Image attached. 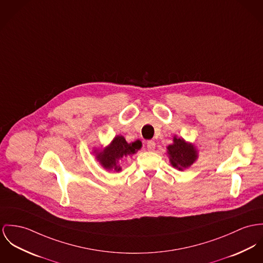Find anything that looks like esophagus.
I'll list each match as a JSON object with an SVG mask.
<instances>
[{
  "label": "esophagus",
  "instance_id": "obj_1",
  "mask_svg": "<svg viewBox=\"0 0 263 263\" xmlns=\"http://www.w3.org/2000/svg\"><path fill=\"white\" fill-rule=\"evenodd\" d=\"M146 147L149 151H153L155 149V142L148 141L146 143Z\"/></svg>",
  "mask_w": 263,
  "mask_h": 263
}]
</instances>
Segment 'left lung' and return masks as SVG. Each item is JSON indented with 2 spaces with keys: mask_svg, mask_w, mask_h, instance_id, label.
I'll use <instances>...</instances> for the list:
<instances>
[{
  "mask_svg": "<svg viewBox=\"0 0 263 263\" xmlns=\"http://www.w3.org/2000/svg\"><path fill=\"white\" fill-rule=\"evenodd\" d=\"M174 143L167 147L170 162L173 167L183 170L195 161L197 154L193 145L188 144L180 138L174 137Z\"/></svg>",
  "mask_w": 263,
  "mask_h": 263,
  "instance_id": "1",
  "label": "left lung"
}]
</instances>
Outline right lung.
Instances as JSON below:
<instances>
[{"mask_svg": "<svg viewBox=\"0 0 263 263\" xmlns=\"http://www.w3.org/2000/svg\"><path fill=\"white\" fill-rule=\"evenodd\" d=\"M140 148L141 142L139 140L129 144L126 142L123 136H117L104 151L98 153L97 158L101 162L104 168L119 171L121 170V168L117 165L118 161L123 157L134 154Z\"/></svg>", "mask_w": 263, "mask_h": 263, "instance_id": "right-lung-1", "label": "right lung"}]
</instances>
